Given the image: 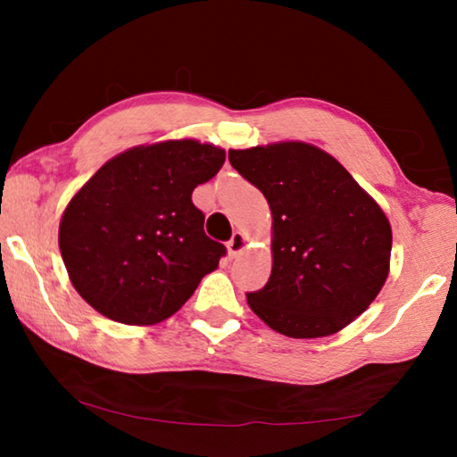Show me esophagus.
Instances as JSON below:
<instances>
[{
	"label": "esophagus",
	"mask_w": 457,
	"mask_h": 457,
	"mask_svg": "<svg viewBox=\"0 0 457 457\" xmlns=\"http://www.w3.org/2000/svg\"><path fill=\"white\" fill-rule=\"evenodd\" d=\"M247 247V239L245 236L242 234V231H236L234 236H231V239L228 242V252L229 256H239V253H244V250Z\"/></svg>",
	"instance_id": "1"
}]
</instances>
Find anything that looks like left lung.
Instances as JSON below:
<instances>
[{
  "label": "left lung",
  "mask_w": 457,
  "mask_h": 457,
  "mask_svg": "<svg viewBox=\"0 0 457 457\" xmlns=\"http://www.w3.org/2000/svg\"><path fill=\"white\" fill-rule=\"evenodd\" d=\"M228 157L272 212V274L247 304L290 338L343 330L389 276L393 236L381 205L314 145L282 141Z\"/></svg>",
  "instance_id": "obj_1"
}]
</instances>
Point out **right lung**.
<instances>
[{
	"label": "right lung",
	"mask_w": 457,
	"mask_h": 457,
	"mask_svg": "<svg viewBox=\"0 0 457 457\" xmlns=\"http://www.w3.org/2000/svg\"><path fill=\"white\" fill-rule=\"evenodd\" d=\"M226 151L195 138L138 145L76 191L60 220L62 260L76 292L106 319L149 327L187 303L226 247L191 201Z\"/></svg>",
	"instance_id": "right-lung-1"
}]
</instances>
